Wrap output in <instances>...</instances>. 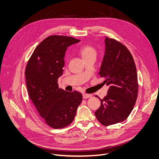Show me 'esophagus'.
<instances>
[{
    "label": "esophagus",
    "instance_id": "esophagus-1",
    "mask_svg": "<svg viewBox=\"0 0 159 159\" xmlns=\"http://www.w3.org/2000/svg\"><path fill=\"white\" fill-rule=\"evenodd\" d=\"M91 97V94H85V93H84L83 94V98L84 99H86V98H89Z\"/></svg>",
    "mask_w": 159,
    "mask_h": 159
}]
</instances>
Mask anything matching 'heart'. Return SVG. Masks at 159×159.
I'll return each instance as SVG.
<instances>
[{"instance_id": "b5f03b06", "label": "heart", "mask_w": 159, "mask_h": 159, "mask_svg": "<svg viewBox=\"0 0 159 159\" xmlns=\"http://www.w3.org/2000/svg\"><path fill=\"white\" fill-rule=\"evenodd\" d=\"M80 53L84 59H86L91 56L97 55L96 50L91 46H82L80 49Z\"/></svg>"}]
</instances>
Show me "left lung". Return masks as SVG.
<instances>
[{
  "mask_svg": "<svg viewBox=\"0 0 159 159\" xmlns=\"http://www.w3.org/2000/svg\"><path fill=\"white\" fill-rule=\"evenodd\" d=\"M105 53L99 75L103 85L109 87L107 95L100 99V106L94 112L104 126L123 122L135 105L138 83L136 68L129 50L115 39H105Z\"/></svg>",
  "mask_w": 159,
  "mask_h": 159,
  "instance_id": "8db88e82",
  "label": "left lung"
}]
</instances>
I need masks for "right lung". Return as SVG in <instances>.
<instances>
[{
	"label": "right lung",
	"mask_w": 159,
	"mask_h": 159,
	"mask_svg": "<svg viewBox=\"0 0 159 159\" xmlns=\"http://www.w3.org/2000/svg\"><path fill=\"white\" fill-rule=\"evenodd\" d=\"M80 40L66 36L53 35L40 43L25 69L29 96L37 111L53 129L70 124L82 101L81 93L67 92L59 87L67 48Z\"/></svg>",
	"instance_id": "add662e5"
}]
</instances>
